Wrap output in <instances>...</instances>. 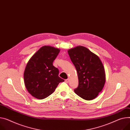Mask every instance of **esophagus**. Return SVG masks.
I'll return each instance as SVG.
<instances>
[{"instance_id":"34e87169","label":"esophagus","mask_w":130,"mask_h":130,"mask_svg":"<svg viewBox=\"0 0 130 130\" xmlns=\"http://www.w3.org/2000/svg\"><path fill=\"white\" fill-rule=\"evenodd\" d=\"M65 82H66V83H69V78H68V79H66V80H65Z\"/></svg>"}]
</instances>
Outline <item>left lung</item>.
<instances>
[{"mask_svg":"<svg viewBox=\"0 0 130 130\" xmlns=\"http://www.w3.org/2000/svg\"><path fill=\"white\" fill-rule=\"evenodd\" d=\"M78 75V85L74 89L76 94L90 101L103 89L106 76L99 58L87 48L79 46L68 51Z\"/></svg>","mask_w":130,"mask_h":130,"instance_id":"8db88e82","label":"left lung"}]
</instances>
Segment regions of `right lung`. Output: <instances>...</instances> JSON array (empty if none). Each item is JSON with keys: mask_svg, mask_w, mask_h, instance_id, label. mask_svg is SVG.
I'll return each instance as SVG.
<instances>
[{"mask_svg": "<svg viewBox=\"0 0 130 130\" xmlns=\"http://www.w3.org/2000/svg\"><path fill=\"white\" fill-rule=\"evenodd\" d=\"M60 49L44 46L31 57L24 73V79L27 91L33 97L44 99L51 95L59 83L64 80L59 76V70L53 62Z\"/></svg>", "mask_w": 130, "mask_h": 130, "instance_id": "1", "label": "right lung"}]
</instances>
